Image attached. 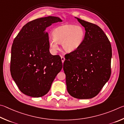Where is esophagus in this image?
<instances>
[{"mask_svg":"<svg viewBox=\"0 0 124 124\" xmlns=\"http://www.w3.org/2000/svg\"><path fill=\"white\" fill-rule=\"evenodd\" d=\"M61 59H62V63H63V62H64V61H65V58H64V56H61Z\"/></svg>","mask_w":124,"mask_h":124,"instance_id":"esophagus-1","label":"esophagus"}]
</instances>
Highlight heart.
Returning a JSON list of instances; mask_svg holds the SVG:
<instances>
[{"mask_svg":"<svg viewBox=\"0 0 124 124\" xmlns=\"http://www.w3.org/2000/svg\"><path fill=\"white\" fill-rule=\"evenodd\" d=\"M85 37V29L81 25L66 24L55 28L53 31V40L49 45L54 51L58 49L59 44L66 52L76 51L81 46Z\"/></svg>","mask_w":124,"mask_h":124,"instance_id":"1","label":"heart"}]
</instances>
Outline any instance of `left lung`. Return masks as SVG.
Wrapping results in <instances>:
<instances>
[{"mask_svg": "<svg viewBox=\"0 0 124 124\" xmlns=\"http://www.w3.org/2000/svg\"><path fill=\"white\" fill-rule=\"evenodd\" d=\"M85 30V37L78 48L65 55L63 69L67 90L78 99L96 96L111 74L112 47L99 26L77 17Z\"/></svg>", "mask_w": 124, "mask_h": 124, "instance_id": "1", "label": "left lung"}]
</instances>
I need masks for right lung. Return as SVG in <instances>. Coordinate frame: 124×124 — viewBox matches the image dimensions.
I'll return each mask as SVG.
<instances>
[{"mask_svg": "<svg viewBox=\"0 0 124 124\" xmlns=\"http://www.w3.org/2000/svg\"><path fill=\"white\" fill-rule=\"evenodd\" d=\"M60 18L48 16L26 24L15 38L11 47L10 72L24 94L40 97L47 94L62 68L59 55L49 52L48 34L46 31Z\"/></svg>", "mask_w": 124, "mask_h": 124, "instance_id": "1", "label": "right lung"}]
</instances>
